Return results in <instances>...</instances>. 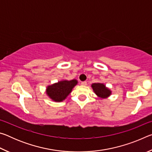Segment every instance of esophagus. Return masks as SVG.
<instances>
[{"mask_svg": "<svg viewBox=\"0 0 152 152\" xmlns=\"http://www.w3.org/2000/svg\"><path fill=\"white\" fill-rule=\"evenodd\" d=\"M81 84H82V85H83V86H86V84H87V82H86V81L82 82H81Z\"/></svg>", "mask_w": 152, "mask_h": 152, "instance_id": "obj_1", "label": "esophagus"}]
</instances>
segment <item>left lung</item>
I'll list each match as a JSON object with an SVG mask.
<instances>
[{
  "label": "left lung",
  "instance_id": "obj_1",
  "mask_svg": "<svg viewBox=\"0 0 152 152\" xmlns=\"http://www.w3.org/2000/svg\"><path fill=\"white\" fill-rule=\"evenodd\" d=\"M91 87L96 96L101 99H107L111 94V91L103 83H94L92 84Z\"/></svg>",
  "mask_w": 152,
  "mask_h": 152
}]
</instances>
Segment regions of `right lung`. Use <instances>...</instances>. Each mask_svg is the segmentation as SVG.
I'll return each instance as SVG.
<instances>
[{
    "label": "right lung",
    "instance_id": "obj_1",
    "mask_svg": "<svg viewBox=\"0 0 152 152\" xmlns=\"http://www.w3.org/2000/svg\"><path fill=\"white\" fill-rule=\"evenodd\" d=\"M77 84L78 80L76 79L71 80H63L48 86L46 88V94L52 101L61 102L71 93L73 88Z\"/></svg>",
    "mask_w": 152,
    "mask_h": 152
}]
</instances>
